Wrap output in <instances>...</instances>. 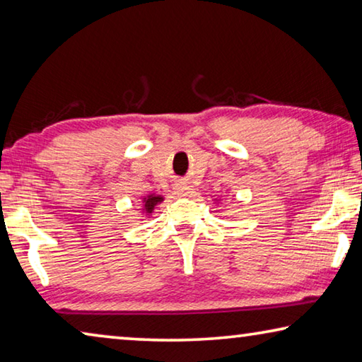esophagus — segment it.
I'll return each instance as SVG.
<instances>
[{
	"label": "esophagus",
	"instance_id": "1",
	"mask_svg": "<svg viewBox=\"0 0 362 362\" xmlns=\"http://www.w3.org/2000/svg\"><path fill=\"white\" fill-rule=\"evenodd\" d=\"M188 187L187 185H177L175 187V193H179V194H187L188 193Z\"/></svg>",
	"mask_w": 362,
	"mask_h": 362
}]
</instances>
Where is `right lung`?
Returning <instances> with one entry per match:
<instances>
[{
	"label": "right lung",
	"mask_w": 362,
	"mask_h": 362,
	"mask_svg": "<svg viewBox=\"0 0 362 362\" xmlns=\"http://www.w3.org/2000/svg\"><path fill=\"white\" fill-rule=\"evenodd\" d=\"M161 201H163L161 196L150 194L148 198H145V201H144V209L150 214L153 209H155V206H156L158 203H161Z\"/></svg>",
	"instance_id": "obj_1"
}]
</instances>
